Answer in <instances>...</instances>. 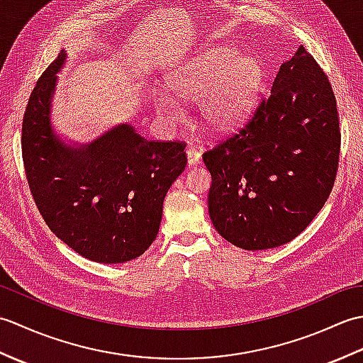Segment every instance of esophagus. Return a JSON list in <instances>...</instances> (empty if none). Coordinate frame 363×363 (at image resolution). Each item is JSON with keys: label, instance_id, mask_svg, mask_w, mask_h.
I'll return each mask as SVG.
<instances>
[{"label": "esophagus", "instance_id": "esophagus-1", "mask_svg": "<svg viewBox=\"0 0 363 363\" xmlns=\"http://www.w3.org/2000/svg\"><path fill=\"white\" fill-rule=\"evenodd\" d=\"M186 154H187V164L189 167H194L196 165L199 159H201V154H199V151L196 148H194V146H189V148L186 150Z\"/></svg>", "mask_w": 363, "mask_h": 363}]
</instances>
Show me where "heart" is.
Segmentation results:
<instances>
[{"instance_id": "b5f03b06", "label": "heart", "mask_w": 363, "mask_h": 363, "mask_svg": "<svg viewBox=\"0 0 363 363\" xmlns=\"http://www.w3.org/2000/svg\"><path fill=\"white\" fill-rule=\"evenodd\" d=\"M262 68L256 57L233 45H220L196 54L173 73L168 87L176 96L199 99V113L207 126L225 130L242 121L256 99ZM156 109L168 121L179 118V106L172 96L159 94Z\"/></svg>"}]
</instances>
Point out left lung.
I'll return each mask as SVG.
<instances>
[{"mask_svg": "<svg viewBox=\"0 0 363 363\" xmlns=\"http://www.w3.org/2000/svg\"><path fill=\"white\" fill-rule=\"evenodd\" d=\"M340 143L333 86L299 46L246 125L203 154L215 229L248 251L293 240L333 191Z\"/></svg>", "mask_w": 363, "mask_h": 363, "instance_id": "left-lung-1", "label": "left lung"}]
</instances>
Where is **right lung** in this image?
<instances>
[{
  "label": "right lung",
  "mask_w": 363,
  "mask_h": 363,
  "mask_svg": "<svg viewBox=\"0 0 363 363\" xmlns=\"http://www.w3.org/2000/svg\"><path fill=\"white\" fill-rule=\"evenodd\" d=\"M65 52L38 78L23 117L21 154L38 212L56 237L86 259L123 264L150 248L169 186L187 165L184 142L146 140L118 125L72 148L50 121Z\"/></svg>",
  "instance_id": "add662e5"
}]
</instances>
